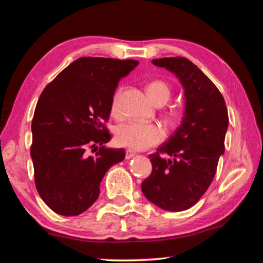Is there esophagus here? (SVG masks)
Masks as SVG:
<instances>
[{
	"mask_svg": "<svg viewBox=\"0 0 263 263\" xmlns=\"http://www.w3.org/2000/svg\"><path fill=\"white\" fill-rule=\"evenodd\" d=\"M136 155V152H133V151L131 149H126L125 151V158L128 160V159H132L133 157Z\"/></svg>",
	"mask_w": 263,
	"mask_h": 263,
	"instance_id": "34e87169",
	"label": "esophagus"
}]
</instances>
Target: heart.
Listing matches in <instances>:
<instances>
[{"mask_svg":"<svg viewBox=\"0 0 263 263\" xmlns=\"http://www.w3.org/2000/svg\"><path fill=\"white\" fill-rule=\"evenodd\" d=\"M147 95L155 104L167 103L172 96V89L161 80H154L147 84ZM123 87L116 89L111 99L110 111L112 116L119 115V102H121ZM115 138L119 146L133 151H144L158 145L163 139V131L157 124H145L138 122L122 123L115 128Z\"/></svg>","mask_w":263,"mask_h":263,"instance_id":"b5f03b06","label":"heart"}]
</instances>
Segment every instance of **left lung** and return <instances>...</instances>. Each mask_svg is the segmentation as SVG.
Returning a JSON list of instances; mask_svg holds the SVG:
<instances>
[{"label":"left lung","mask_w":263,"mask_h":263,"mask_svg":"<svg viewBox=\"0 0 263 263\" xmlns=\"http://www.w3.org/2000/svg\"><path fill=\"white\" fill-rule=\"evenodd\" d=\"M152 62L180 80L185 110L174 135L148 155L152 173L141 183V190L163 210L183 211L199 201L215 177L218 160L225 151L228 108L215 83L186 58H161Z\"/></svg>","instance_id":"obj_1"}]
</instances>
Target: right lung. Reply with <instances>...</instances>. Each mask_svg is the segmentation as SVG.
Listing matches in <instances>:
<instances>
[{
	"label": "right lung",
	"instance_id": "1",
	"mask_svg": "<svg viewBox=\"0 0 263 263\" xmlns=\"http://www.w3.org/2000/svg\"><path fill=\"white\" fill-rule=\"evenodd\" d=\"M137 60L83 57L44 89L31 124V158L35 188L61 216H78L99 197L108 169L125 158L123 148H106L111 135V99L118 81ZM96 154L89 156L87 149Z\"/></svg>",
	"mask_w": 263,
	"mask_h": 263
}]
</instances>
